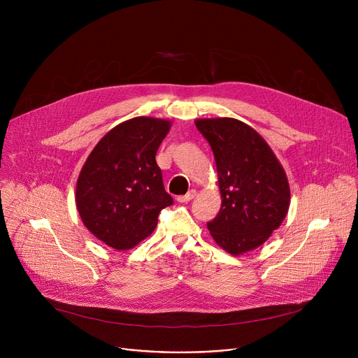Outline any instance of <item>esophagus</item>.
I'll use <instances>...</instances> for the list:
<instances>
[{
  "label": "esophagus",
  "instance_id": "1",
  "mask_svg": "<svg viewBox=\"0 0 358 358\" xmlns=\"http://www.w3.org/2000/svg\"><path fill=\"white\" fill-rule=\"evenodd\" d=\"M195 194H196L195 189H189L185 195H178V196H177V201H178V202H188V201H191V199L195 196Z\"/></svg>",
  "mask_w": 358,
  "mask_h": 358
}]
</instances>
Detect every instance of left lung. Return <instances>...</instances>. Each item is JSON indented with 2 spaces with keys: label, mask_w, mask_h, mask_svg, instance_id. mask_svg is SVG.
I'll return each instance as SVG.
<instances>
[{
  "label": "left lung",
  "mask_w": 358,
  "mask_h": 358,
  "mask_svg": "<svg viewBox=\"0 0 358 358\" xmlns=\"http://www.w3.org/2000/svg\"><path fill=\"white\" fill-rule=\"evenodd\" d=\"M218 171L222 206L208 229L232 255L262 245L285 220L290 189L268 143L248 124L229 117L195 122Z\"/></svg>",
  "instance_id": "obj_1"
}]
</instances>
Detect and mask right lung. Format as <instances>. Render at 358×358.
I'll list each match as a JSON object with an SVG mask.
<instances>
[{
  "instance_id": "add662e5",
  "label": "right lung",
  "mask_w": 358,
  "mask_h": 358,
  "mask_svg": "<svg viewBox=\"0 0 358 358\" xmlns=\"http://www.w3.org/2000/svg\"><path fill=\"white\" fill-rule=\"evenodd\" d=\"M171 123L134 117L101 138L76 185V207L85 227L115 249H130L155 231L159 214L173 206L156 162Z\"/></svg>"
}]
</instances>
